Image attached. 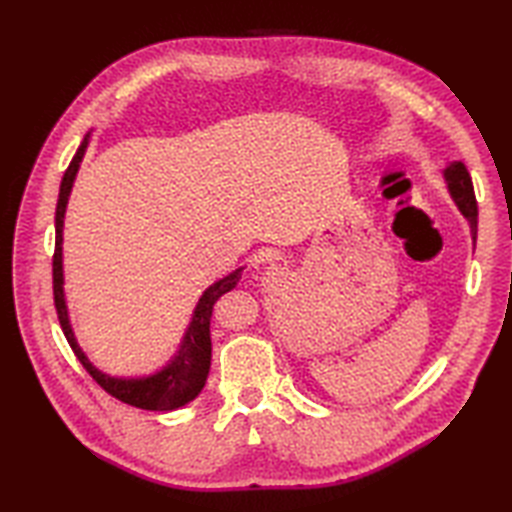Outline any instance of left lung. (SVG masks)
<instances>
[{
  "instance_id": "obj_1",
  "label": "left lung",
  "mask_w": 512,
  "mask_h": 512,
  "mask_svg": "<svg viewBox=\"0 0 512 512\" xmlns=\"http://www.w3.org/2000/svg\"><path fill=\"white\" fill-rule=\"evenodd\" d=\"M444 182H447L451 198L458 206L460 213L469 220L471 226V237L473 244L477 239V202H475V193H473V182L469 171L462 165V162H449L447 169H444Z\"/></svg>"
}]
</instances>
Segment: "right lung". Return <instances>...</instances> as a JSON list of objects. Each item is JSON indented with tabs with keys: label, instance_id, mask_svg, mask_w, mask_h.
Here are the masks:
<instances>
[{
	"label": "right lung",
	"instance_id": "right-lung-1",
	"mask_svg": "<svg viewBox=\"0 0 512 512\" xmlns=\"http://www.w3.org/2000/svg\"><path fill=\"white\" fill-rule=\"evenodd\" d=\"M90 134L92 132L85 134L81 147L76 149V154L70 162V167L65 169V176L61 180V189H59L57 213H54V231H57V239H54L52 288H54V306H57L59 323L76 358H79L81 365L88 369L90 376L107 391V394L127 402V405L147 409V411L180 409L184 405H189L191 400H195V396L200 394L206 383V376H209V369H211L213 306L224 292L233 290L237 286V281L242 279L244 266L233 270L231 275L222 277L220 281H215L213 286H209L202 292L198 306L193 310L189 328L182 336L178 352L173 354L171 361L165 367H160L158 372L147 374V376H110L101 372L99 367H94L90 363V358L81 350L79 341H76L72 323H70L68 303H65V290H63V220H65V209H68L72 184L76 180V173H79L85 151H88V145H90Z\"/></svg>",
	"mask_w": 512,
	"mask_h": 512
}]
</instances>
